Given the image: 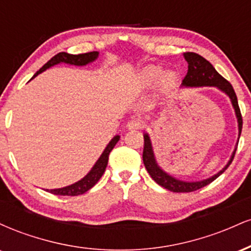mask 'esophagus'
<instances>
[{
  "label": "esophagus",
  "mask_w": 251,
  "mask_h": 251,
  "mask_svg": "<svg viewBox=\"0 0 251 251\" xmlns=\"http://www.w3.org/2000/svg\"><path fill=\"white\" fill-rule=\"evenodd\" d=\"M144 126L143 122L140 119H131L127 123V128L128 129H139Z\"/></svg>",
  "instance_id": "esophagus-1"
}]
</instances>
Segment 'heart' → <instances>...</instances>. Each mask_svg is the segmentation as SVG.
<instances>
[{
    "label": "heart",
    "mask_w": 251,
    "mask_h": 251,
    "mask_svg": "<svg viewBox=\"0 0 251 251\" xmlns=\"http://www.w3.org/2000/svg\"><path fill=\"white\" fill-rule=\"evenodd\" d=\"M162 73L163 70L159 66H148L138 73L135 83L139 88H148L153 85L158 79H159L160 86H164V87L175 82L176 74L174 72H165L163 75Z\"/></svg>",
    "instance_id": "heart-1"
}]
</instances>
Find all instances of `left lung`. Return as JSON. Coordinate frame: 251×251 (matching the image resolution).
<instances>
[{
	"label": "left lung",
	"instance_id": "left-lung-1",
	"mask_svg": "<svg viewBox=\"0 0 251 251\" xmlns=\"http://www.w3.org/2000/svg\"><path fill=\"white\" fill-rule=\"evenodd\" d=\"M184 57H185L189 66L188 73H186L185 77H184L183 81H181V86H183V87H204V86H214V87H217L218 89H221L222 92H224V93L230 98L232 107L235 109L236 118H237L238 123V139H240L243 120H242V114L240 107H238L237 97H236V93L234 88H232V86L230 85V82L224 79V77L215 70L214 66H212L208 60L204 59L203 56L198 55V54L196 53H191V51H186V53H184ZM236 150H237V148H235L234 152H232L231 154V158H230V160L227 162L226 165L224 166L220 172H217V174L212 176V177L198 181H184L172 177V176L166 174L164 170L160 169L157 160H155L151 139H150L149 134L145 133L144 134L143 162L150 176L152 177V179H153L157 184H159L160 186H163V188L168 189L172 192H192L201 188H204V186H206L208 184L211 183V181H214L216 178L220 177V176L227 169V166L231 164L232 159H234L235 157Z\"/></svg>",
	"mask_w": 251,
	"mask_h": 251
}]
</instances>
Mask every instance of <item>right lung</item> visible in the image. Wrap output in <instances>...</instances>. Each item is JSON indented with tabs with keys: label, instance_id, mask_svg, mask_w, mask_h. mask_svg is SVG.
Returning a JSON list of instances; mask_svg holds the SVG:
<instances>
[{
	"label": "right lung",
	"instance_id": "obj_1",
	"mask_svg": "<svg viewBox=\"0 0 251 251\" xmlns=\"http://www.w3.org/2000/svg\"><path fill=\"white\" fill-rule=\"evenodd\" d=\"M99 53L98 51H89V53H85V54H77V55H73V54H68L62 51V53L56 54L55 56H53L51 59L48 61L47 63L42 66L39 71L34 74L33 77H35L36 75H39L40 73L45 72L48 68L53 67V66L57 65V63H70V65H74V66H85L87 63L93 62L94 60H97ZM31 77V79H33ZM120 137L119 135H116L111 142L108 143V145L106 146L103 152L100 155L99 159L97 160V163L94 164L93 168L91 169V171L88 172L82 179H80L76 183L72 184V185L65 186V188H60V189H53V190H47L48 192L50 194L57 195V196H77V195H82L85 192H87L89 189L93 188L94 185L98 183V180L101 178V176L105 172L106 166H107L108 163V155L111 153V151L113 150L116 144L119 142Z\"/></svg>",
	"mask_w": 251,
	"mask_h": 251
}]
</instances>
